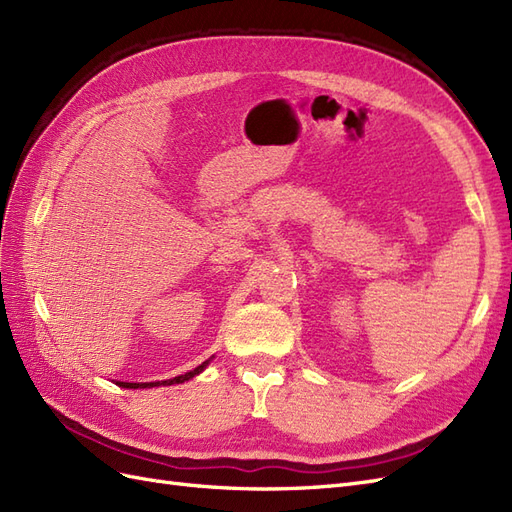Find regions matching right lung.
<instances>
[{
	"instance_id": "add662e5",
	"label": "right lung",
	"mask_w": 512,
	"mask_h": 512,
	"mask_svg": "<svg viewBox=\"0 0 512 512\" xmlns=\"http://www.w3.org/2000/svg\"><path fill=\"white\" fill-rule=\"evenodd\" d=\"M209 365V361H205L203 365H198L196 369H192V371H188V374H183V376H177V378H170V380H162V382H117L119 386H123V389H149V386H160V384H164V386H170V384H181V382H185V380H190V378H194V376H198L200 371H203L205 367Z\"/></svg>"
}]
</instances>
